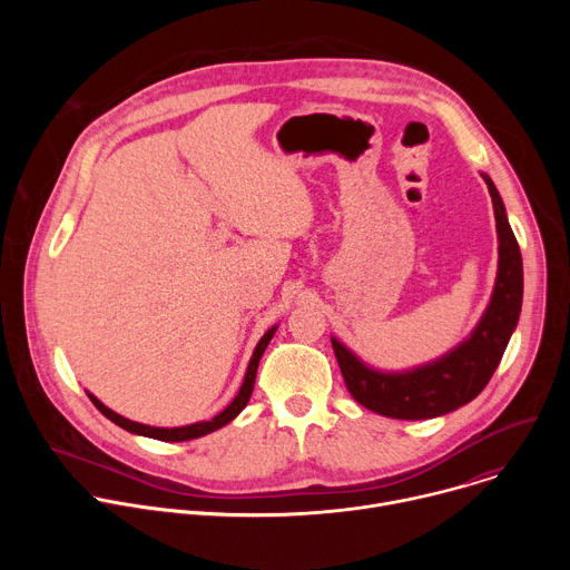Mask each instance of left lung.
I'll use <instances>...</instances> for the list:
<instances>
[{
	"mask_svg": "<svg viewBox=\"0 0 570 570\" xmlns=\"http://www.w3.org/2000/svg\"><path fill=\"white\" fill-rule=\"evenodd\" d=\"M480 176L494 203L499 273L490 304L473 332L444 356L401 372L370 367L332 336L347 390L372 413L392 420H433L460 409L490 383L517 330L523 304V259L497 185L487 174Z\"/></svg>",
	"mask_w": 570,
	"mask_h": 570,
	"instance_id": "left-lung-1",
	"label": "left lung"
}]
</instances>
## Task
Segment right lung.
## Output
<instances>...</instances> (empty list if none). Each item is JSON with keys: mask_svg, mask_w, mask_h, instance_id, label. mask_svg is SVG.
<instances>
[{"mask_svg": "<svg viewBox=\"0 0 570 570\" xmlns=\"http://www.w3.org/2000/svg\"><path fill=\"white\" fill-rule=\"evenodd\" d=\"M277 332V324H273V327L262 336V341L257 343L255 352H253V358L248 363V370H246V376H243V383L236 392V396L229 401L227 409H223L216 417H212L209 422H196V424H187V426H174V429H161V426H148V424H139V422H132L128 417H121L119 413L110 411L106 403H101L92 392H88L90 401L97 405V409L110 420L115 422L117 426H121L124 431L128 433H135V435H144V438H153V440H161V442H187V440H196V438H203L207 433H214L218 429H223L225 424H229L243 409H246L248 401H250V394H253V387H255V379H257V367H259V361L268 347V343L273 341Z\"/></svg>", "mask_w": 570, "mask_h": 570, "instance_id": "obj_1", "label": "right lung"}]
</instances>
